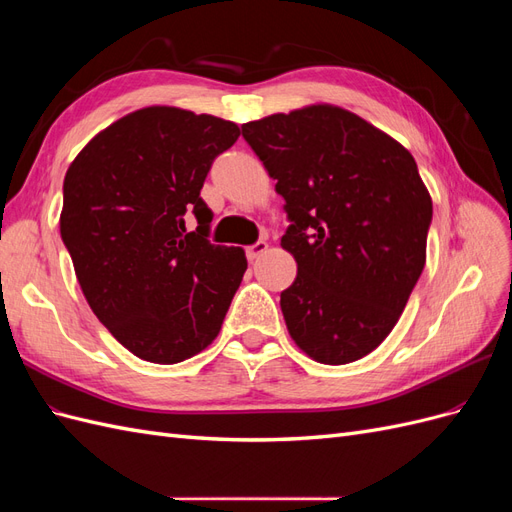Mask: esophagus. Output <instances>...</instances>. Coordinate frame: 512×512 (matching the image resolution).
<instances>
[{"mask_svg":"<svg viewBox=\"0 0 512 512\" xmlns=\"http://www.w3.org/2000/svg\"><path fill=\"white\" fill-rule=\"evenodd\" d=\"M267 247H269V243H267V241H256L254 245L245 247V256H247V260H256V258H260L262 254L267 252Z\"/></svg>","mask_w":512,"mask_h":512,"instance_id":"1","label":"esophagus"}]
</instances>
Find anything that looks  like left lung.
<instances>
[{
    "label": "left lung",
    "instance_id": "1",
    "mask_svg": "<svg viewBox=\"0 0 512 512\" xmlns=\"http://www.w3.org/2000/svg\"><path fill=\"white\" fill-rule=\"evenodd\" d=\"M290 226L297 277L282 297L290 337L346 365L393 331L425 267L431 196L410 151L346 108L314 104L243 123Z\"/></svg>",
    "mask_w": 512,
    "mask_h": 512
}]
</instances>
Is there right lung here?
<instances>
[{
	"mask_svg": "<svg viewBox=\"0 0 512 512\" xmlns=\"http://www.w3.org/2000/svg\"><path fill=\"white\" fill-rule=\"evenodd\" d=\"M237 138L232 121L147 106L96 134L68 168L61 239L89 307L138 359L181 363L222 329L247 260L209 241L200 190Z\"/></svg>",
	"mask_w": 512,
	"mask_h": 512,
	"instance_id": "right-lung-1",
	"label": "right lung"
}]
</instances>
